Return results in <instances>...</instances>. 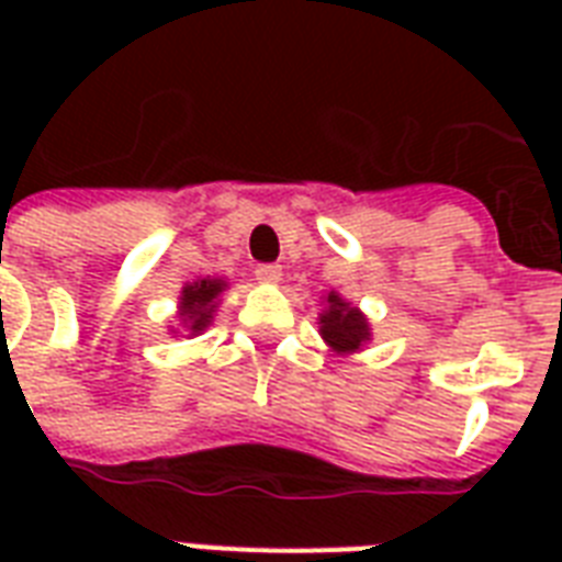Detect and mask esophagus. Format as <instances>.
<instances>
[{
  "label": "esophagus",
  "mask_w": 562,
  "mask_h": 562,
  "mask_svg": "<svg viewBox=\"0 0 562 562\" xmlns=\"http://www.w3.org/2000/svg\"><path fill=\"white\" fill-rule=\"evenodd\" d=\"M256 280L259 282H280L282 280V268L273 262L256 265Z\"/></svg>",
  "instance_id": "34e87169"
}]
</instances>
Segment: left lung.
Wrapping results in <instances>:
<instances>
[{
  "instance_id": "obj_1",
  "label": "left lung",
  "mask_w": 562,
  "mask_h": 562,
  "mask_svg": "<svg viewBox=\"0 0 562 562\" xmlns=\"http://www.w3.org/2000/svg\"><path fill=\"white\" fill-rule=\"evenodd\" d=\"M326 303H329V308L321 317V335L326 338V344L338 352L359 350L370 335L364 315L359 308H352L350 303H344L335 291L326 297Z\"/></svg>"
}]
</instances>
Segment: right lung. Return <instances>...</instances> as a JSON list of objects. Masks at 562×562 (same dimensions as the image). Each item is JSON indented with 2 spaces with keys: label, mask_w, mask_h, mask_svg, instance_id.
Segmentation results:
<instances>
[{
  "label": "right lung",
  "mask_w": 562,
  "mask_h": 562,
  "mask_svg": "<svg viewBox=\"0 0 562 562\" xmlns=\"http://www.w3.org/2000/svg\"><path fill=\"white\" fill-rule=\"evenodd\" d=\"M224 289V282L221 280H201L192 282L183 289V297H180V315L189 324L192 333H201L203 326L210 324L212 308H215V297Z\"/></svg>",
  "instance_id": "right-lung-1"
}]
</instances>
